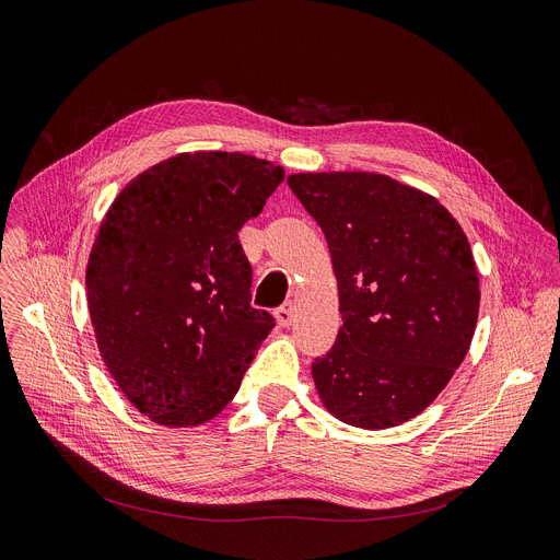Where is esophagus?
<instances>
[{"mask_svg": "<svg viewBox=\"0 0 560 560\" xmlns=\"http://www.w3.org/2000/svg\"><path fill=\"white\" fill-rule=\"evenodd\" d=\"M275 318H277L279 327H288L295 318V302H285L283 306H279L277 313H275Z\"/></svg>", "mask_w": 560, "mask_h": 560, "instance_id": "1", "label": "esophagus"}]
</instances>
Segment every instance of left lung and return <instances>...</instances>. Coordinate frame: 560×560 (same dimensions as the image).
<instances>
[{
  "mask_svg": "<svg viewBox=\"0 0 560 560\" xmlns=\"http://www.w3.org/2000/svg\"><path fill=\"white\" fill-rule=\"evenodd\" d=\"M338 285L334 348L311 363L331 417L384 430L419 417L467 357L480 285L469 240L432 194L369 172L290 174Z\"/></svg>",
  "mask_w": 560,
  "mask_h": 560,
  "instance_id": "obj_1",
  "label": "left lung"
}]
</instances>
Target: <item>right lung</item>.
Segmentation results:
<instances>
[{
	"mask_svg": "<svg viewBox=\"0 0 560 560\" xmlns=\"http://www.w3.org/2000/svg\"><path fill=\"white\" fill-rule=\"evenodd\" d=\"M283 168L197 151L135 176L105 212L86 262V304L105 366L130 405L164 428L212 421L275 318L249 306L237 231Z\"/></svg>",
	"mask_w": 560,
	"mask_h": 560,
	"instance_id": "right-lung-1",
	"label": "right lung"
}]
</instances>
